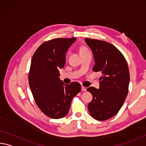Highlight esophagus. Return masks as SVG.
I'll list each match as a JSON object with an SVG mask.
<instances>
[{
    "label": "esophagus",
    "instance_id": "obj_1",
    "mask_svg": "<svg viewBox=\"0 0 146 146\" xmlns=\"http://www.w3.org/2000/svg\"><path fill=\"white\" fill-rule=\"evenodd\" d=\"M81 90H82V91H83V92H84V91H86V88L85 87L82 86V87H81Z\"/></svg>",
    "mask_w": 146,
    "mask_h": 146
}]
</instances>
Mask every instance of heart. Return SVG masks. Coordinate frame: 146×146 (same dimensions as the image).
<instances>
[{
  "label": "heart",
  "mask_w": 146,
  "mask_h": 146,
  "mask_svg": "<svg viewBox=\"0 0 146 146\" xmlns=\"http://www.w3.org/2000/svg\"><path fill=\"white\" fill-rule=\"evenodd\" d=\"M84 51H88L87 48H81V50H80V52H84Z\"/></svg>",
  "instance_id": "1"
}]
</instances>
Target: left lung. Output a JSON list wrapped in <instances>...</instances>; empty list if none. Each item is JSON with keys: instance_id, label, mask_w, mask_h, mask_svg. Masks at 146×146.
Returning <instances> with one entry per match:
<instances>
[{"instance_id": "left-lung-1", "label": "left lung", "mask_w": 146, "mask_h": 146, "mask_svg": "<svg viewBox=\"0 0 146 146\" xmlns=\"http://www.w3.org/2000/svg\"><path fill=\"white\" fill-rule=\"evenodd\" d=\"M85 42L94 55L93 71L103 74L99 88H87L93 96L88 108L92 117L105 121L116 114L125 100L130 80L128 65L121 52L112 44L90 38H86Z\"/></svg>"}]
</instances>
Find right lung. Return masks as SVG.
Returning <instances> with one entry per match:
<instances>
[{
  "label": "right lung",
  "mask_w": 146,
  "mask_h": 146,
  "mask_svg": "<svg viewBox=\"0 0 146 146\" xmlns=\"http://www.w3.org/2000/svg\"><path fill=\"white\" fill-rule=\"evenodd\" d=\"M76 38L53 39L38 48L32 59L29 81L36 105L52 119L68 114L71 101L81 90L79 83L65 84L60 79L59 69L66 64V54Z\"/></svg>",
  "instance_id": "right-lung-1"
}]
</instances>
